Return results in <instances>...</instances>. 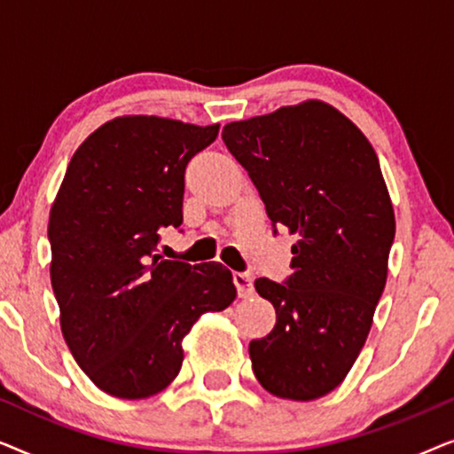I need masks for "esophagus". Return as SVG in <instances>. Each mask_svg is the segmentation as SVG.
I'll use <instances>...</instances> for the list:
<instances>
[{
	"instance_id": "1",
	"label": "esophagus",
	"mask_w": 454,
	"mask_h": 454,
	"mask_svg": "<svg viewBox=\"0 0 454 454\" xmlns=\"http://www.w3.org/2000/svg\"><path fill=\"white\" fill-rule=\"evenodd\" d=\"M233 283L235 287H238L239 297H250L254 294L252 277L247 275V272H233Z\"/></svg>"
}]
</instances>
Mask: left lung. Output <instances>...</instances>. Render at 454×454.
<instances>
[{
  "mask_svg": "<svg viewBox=\"0 0 454 454\" xmlns=\"http://www.w3.org/2000/svg\"><path fill=\"white\" fill-rule=\"evenodd\" d=\"M223 142L272 231L297 238L291 275L254 283L277 325L250 343L252 370L275 396L318 399L356 364L387 285L395 213L380 163L356 123L322 101L227 123Z\"/></svg>",
  "mask_w": 454,
  "mask_h": 454,
  "instance_id": "8db88e82",
  "label": "left lung"
}]
</instances>
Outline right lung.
<instances>
[{
    "label": "right lung",
    "mask_w": 454,
    "mask_h": 454,
    "mask_svg": "<svg viewBox=\"0 0 454 454\" xmlns=\"http://www.w3.org/2000/svg\"><path fill=\"white\" fill-rule=\"evenodd\" d=\"M216 134L219 123L115 117L67 165L49 215L51 285L74 359L107 395L160 393L192 325L238 295L223 264L154 254L160 229L184 221L185 167Z\"/></svg>",
    "instance_id": "obj_1"
}]
</instances>
